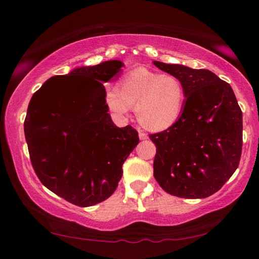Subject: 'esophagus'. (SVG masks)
Returning a JSON list of instances; mask_svg holds the SVG:
<instances>
[{
	"instance_id": "1",
	"label": "esophagus",
	"mask_w": 259,
	"mask_h": 259,
	"mask_svg": "<svg viewBox=\"0 0 259 259\" xmlns=\"http://www.w3.org/2000/svg\"><path fill=\"white\" fill-rule=\"evenodd\" d=\"M139 138H140V140H146L147 138H148V136L144 132V131H140L139 130Z\"/></svg>"
}]
</instances>
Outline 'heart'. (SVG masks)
Wrapping results in <instances>:
<instances>
[{
	"instance_id": "b5f03b06",
	"label": "heart",
	"mask_w": 259,
	"mask_h": 259,
	"mask_svg": "<svg viewBox=\"0 0 259 259\" xmlns=\"http://www.w3.org/2000/svg\"><path fill=\"white\" fill-rule=\"evenodd\" d=\"M118 88L106 92V106L120 118L136 106L137 119L145 128L166 130L182 114L185 91L178 77L136 68L120 79Z\"/></svg>"
}]
</instances>
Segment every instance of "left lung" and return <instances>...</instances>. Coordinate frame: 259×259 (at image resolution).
I'll list each match as a JSON object with an SVG mask.
<instances>
[{
    "mask_svg": "<svg viewBox=\"0 0 259 259\" xmlns=\"http://www.w3.org/2000/svg\"><path fill=\"white\" fill-rule=\"evenodd\" d=\"M178 77L185 91L182 115L167 130L150 134L157 153L153 176L172 196L207 198L238 167L243 114L231 86L207 69L153 62Z\"/></svg>",
    "mask_w": 259,
    "mask_h": 259,
    "instance_id": "obj_1",
    "label": "left lung"
}]
</instances>
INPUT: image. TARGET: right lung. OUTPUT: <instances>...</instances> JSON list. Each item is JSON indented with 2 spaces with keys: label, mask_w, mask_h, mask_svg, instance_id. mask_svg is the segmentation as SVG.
I'll use <instances>...</instances> for the list:
<instances>
[{
  "label": "right lung",
  "mask_w": 259,
  "mask_h": 259,
  "mask_svg": "<svg viewBox=\"0 0 259 259\" xmlns=\"http://www.w3.org/2000/svg\"><path fill=\"white\" fill-rule=\"evenodd\" d=\"M123 65L118 60L48 79L28 106L24 136L40 182L86 207L111 197L122 164L139 143L137 130L113 123L105 87Z\"/></svg>",
  "instance_id": "obj_1"
}]
</instances>
